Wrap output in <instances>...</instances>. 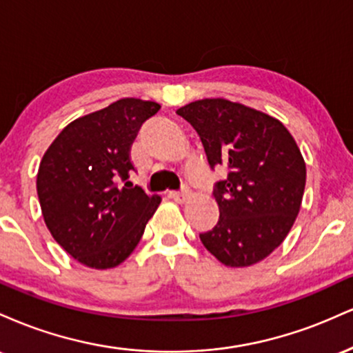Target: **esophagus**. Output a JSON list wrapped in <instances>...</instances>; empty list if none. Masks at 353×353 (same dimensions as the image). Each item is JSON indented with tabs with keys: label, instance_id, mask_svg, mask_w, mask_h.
I'll list each match as a JSON object with an SVG mask.
<instances>
[{
	"label": "esophagus",
	"instance_id": "1",
	"mask_svg": "<svg viewBox=\"0 0 353 353\" xmlns=\"http://www.w3.org/2000/svg\"><path fill=\"white\" fill-rule=\"evenodd\" d=\"M189 190L188 189H184V190H181V192H171V197L176 202H179V204H182V202H185L189 199Z\"/></svg>",
	"mask_w": 353,
	"mask_h": 353
}]
</instances>
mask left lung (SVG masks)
<instances>
[{
  "label": "left lung",
  "instance_id": "obj_1",
  "mask_svg": "<svg viewBox=\"0 0 353 353\" xmlns=\"http://www.w3.org/2000/svg\"><path fill=\"white\" fill-rule=\"evenodd\" d=\"M199 134L210 169L228 176L214 185L219 221L199 234L229 267H247L282 244L301 210L305 163L281 121L228 99H201L177 109Z\"/></svg>",
  "mask_w": 353,
  "mask_h": 353
}]
</instances>
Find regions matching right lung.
Wrapping results in <instances>:
<instances>
[{
    "label": "right lung",
    "mask_w": 353,
    "mask_h": 353,
    "mask_svg": "<svg viewBox=\"0 0 353 353\" xmlns=\"http://www.w3.org/2000/svg\"><path fill=\"white\" fill-rule=\"evenodd\" d=\"M159 109L152 101L119 99L72 121L44 152L36 179L44 222L54 241L91 269L125 261L159 205V196L128 181L134 171L131 145Z\"/></svg>",
    "instance_id": "add662e5"
}]
</instances>
